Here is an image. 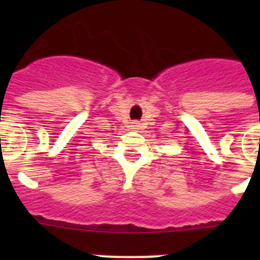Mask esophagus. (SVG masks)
Instances as JSON below:
<instances>
[{
  "label": "esophagus",
  "mask_w": 260,
  "mask_h": 260,
  "mask_svg": "<svg viewBox=\"0 0 260 260\" xmlns=\"http://www.w3.org/2000/svg\"><path fill=\"white\" fill-rule=\"evenodd\" d=\"M133 127L138 128V127H139V123H138V122H133Z\"/></svg>",
  "instance_id": "esophagus-1"
}]
</instances>
